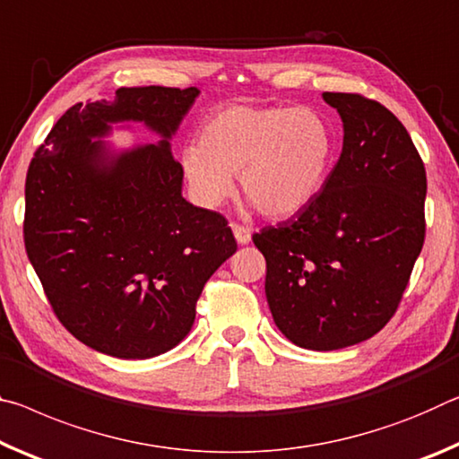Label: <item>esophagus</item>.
<instances>
[{
  "mask_svg": "<svg viewBox=\"0 0 459 459\" xmlns=\"http://www.w3.org/2000/svg\"><path fill=\"white\" fill-rule=\"evenodd\" d=\"M231 230H234V236L238 239V244H250L252 231H250V228H247V225L231 223Z\"/></svg>",
  "mask_w": 459,
  "mask_h": 459,
  "instance_id": "esophagus-1",
  "label": "esophagus"
}]
</instances>
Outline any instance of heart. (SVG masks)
I'll list each match as a JSON object with an SVG mask.
<instances>
[{
	"label": "heart",
	"instance_id": "heart-1",
	"mask_svg": "<svg viewBox=\"0 0 459 459\" xmlns=\"http://www.w3.org/2000/svg\"><path fill=\"white\" fill-rule=\"evenodd\" d=\"M335 159V132L307 105L231 103L215 109L199 130V144L183 150L180 167L203 205L234 193V177L266 217H290L317 199Z\"/></svg>",
	"mask_w": 459,
	"mask_h": 459
}]
</instances>
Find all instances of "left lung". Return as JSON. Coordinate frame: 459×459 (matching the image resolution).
Here are the masks:
<instances>
[{
  "mask_svg": "<svg viewBox=\"0 0 459 459\" xmlns=\"http://www.w3.org/2000/svg\"><path fill=\"white\" fill-rule=\"evenodd\" d=\"M343 148L309 207L252 239L266 258L274 323L307 350L378 333L399 309L425 242L427 175L393 111L359 93H323Z\"/></svg>",
  "mask_w": 459,
  "mask_h": 459,
  "instance_id": "1",
  "label": "left lung"
}]
</instances>
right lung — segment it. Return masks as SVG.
Returning <instances> with one entry per match:
<instances>
[{"instance_id":"right-lung-1","label":"right lung","mask_w":459,"mask_h":459,"mask_svg":"<svg viewBox=\"0 0 459 459\" xmlns=\"http://www.w3.org/2000/svg\"><path fill=\"white\" fill-rule=\"evenodd\" d=\"M195 87H122L116 101L74 103L26 175L24 244L52 311L101 354L144 359L191 332L205 282L238 250L221 213L183 199L169 138ZM144 121L165 138L109 161V121Z\"/></svg>"}]
</instances>
